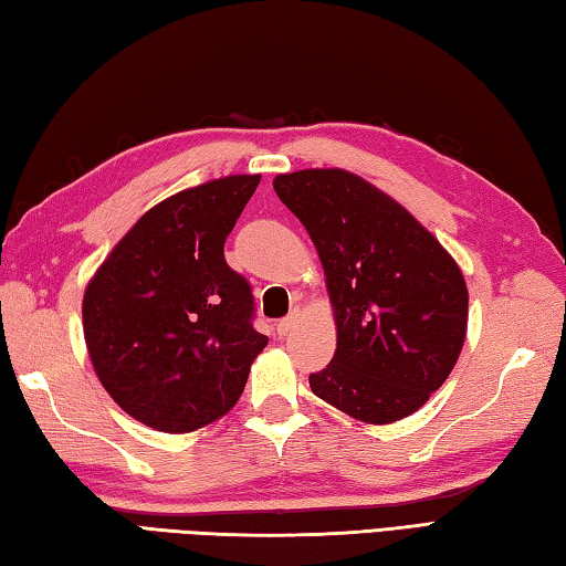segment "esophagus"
I'll return each mask as SVG.
<instances>
[{"label": "esophagus", "instance_id": "34e87169", "mask_svg": "<svg viewBox=\"0 0 566 566\" xmlns=\"http://www.w3.org/2000/svg\"><path fill=\"white\" fill-rule=\"evenodd\" d=\"M297 319H300V313H297V310H293V315H291V317H285V319H281V322H279V325H275V332H279L281 337H285V334L291 332V329L297 325Z\"/></svg>", "mask_w": 566, "mask_h": 566}]
</instances>
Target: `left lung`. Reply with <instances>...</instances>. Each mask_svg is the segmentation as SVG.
<instances>
[{
  "mask_svg": "<svg viewBox=\"0 0 566 566\" xmlns=\"http://www.w3.org/2000/svg\"><path fill=\"white\" fill-rule=\"evenodd\" d=\"M273 190L317 249L337 352L310 388L366 424L418 412L467 339L464 273L406 207L344 168L281 172Z\"/></svg>",
  "mask_w": 566,
  "mask_h": 566,
  "instance_id": "1",
  "label": "left lung"
}]
</instances>
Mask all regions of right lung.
<instances>
[{
  "instance_id": "add662e5",
  "label": "right lung",
  "mask_w": 566,
  "mask_h": 566,
  "mask_svg": "<svg viewBox=\"0 0 566 566\" xmlns=\"http://www.w3.org/2000/svg\"><path fill=\"white\" fill-rule=\"evenodd\" d=\"M259 182L224 176L160 200L85 287L92 368L146 428L182 434L222 418L269 344L251 327L249 283L224 261V239Z\"/></svg>"
}]
</instances>
